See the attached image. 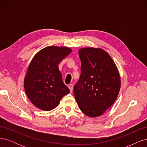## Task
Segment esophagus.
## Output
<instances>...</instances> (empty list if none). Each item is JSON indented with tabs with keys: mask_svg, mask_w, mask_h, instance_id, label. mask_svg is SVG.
<instances>
[{
	"mask_svg": "<svg viewBox=\"0 0 147 147\" xmlns=\"http://www.w3.org/2000/svg\"><path fill=\"white\" fill-rule=\"evenodd\" d=\"M69 90L70 91V92H72V91H73V88H74V86H73V84H70L69 85Z\"/></svg>",
	"mask_w": 147,
	"mask_h": 147,
	"instance_id": "esophagus-1",
	"label": "esophagus"
}]
</instances>
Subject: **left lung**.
<instances>
[{"mask_svg":"<svg viewBox=\"0 0 147 147\" xmlns=\"http://www.w3.org/2000/svg\"><path fill=\"white\" fill-rule=\"evenodd\" d=\"M78 54L81 75L74 86L75 98L83 113L99 117L117 98L121 85L119 72L112 57L102 49L82 48Z\"/></svg>","mask_w":147,"mask_h":147,"instance_id":"8db88e82","label":"left lung"}]
</instances>
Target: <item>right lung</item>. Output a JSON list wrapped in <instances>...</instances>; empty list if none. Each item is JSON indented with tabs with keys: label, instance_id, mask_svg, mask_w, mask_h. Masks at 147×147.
<instances>
[{
	"label": "right lung",
	"instance_id": "1",
	"mask_svg": "<svg viewBox=\"0 0 147 147\" xmlns=\"http://www.w3.org/2000/svg\"><path fill=\"white\" fill-rule=\"evenodd\" d=\"M72 52L67 47H48L33 57L24 82L26 94L37 108L54 109L60 100L69 93L64 83L58 64Z\"/></svg>",
	"mask_w": 147,
	"mask_h": 147
}]
</instances>
